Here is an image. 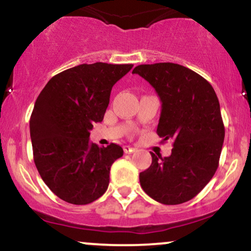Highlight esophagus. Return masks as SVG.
<instances>
[{
	"instance_id": "obj_1",
	"label": "esophagus",
	"mask_w": 251,
	"mask_h": 251,
	"mask_svg": "<svg viewBox=\"0 0 251 251\" xmlns=\"http://www.w3.org/2000/svg\"><path fill=\"white\" fill-rule=\"evenodd\" d=\"M124 151H125V153H133V152L135 151V149L132 148V146H129V145H125L124 146Z\"/></svg>"
}]
</instances>
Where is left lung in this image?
Listing matches in <instances>:
<instances>
[{
    "mask_svg": "<svg viewBox=\"0 0 251 251\" xmlns=\"http://www.w3.org/2000/svg\"><path fill=\"white\" fill-rule=\"evenodd\" d=\"M139 74L162 101L157 134L172 140L171 155L152 153V164L140 172L144 191L166 205L185 203L214 177L224 142V124L212 86L196 72L172 62L139 65Z\"/></svg>",
    "mask_w": 251,
    "mask_h": 251,
    "instance_id": "1",
    "label": "left lung"
}]
</instances>
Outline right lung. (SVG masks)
<instances>
[{"instance_id":"obj_1","label":"right lung","mask_w":251,"mask_h":251,"mask_svg":"<svg viewBox=\"0 0 251 251\" xmlns=\"http://www.w3.org/2000/svg\"><path fill=\"white\" fill-rule=\"evenodd\" d=\"M133 65L82 63L54 75L37 97L30 116L34 163L53 194L85 205L105 194L112 164L124 153L111 143L89 140L94 123L102 122L113 85Z\"/></svg>"}]
</instances>
